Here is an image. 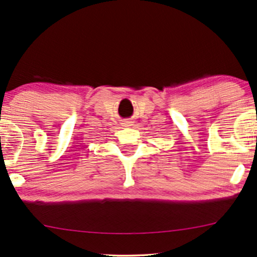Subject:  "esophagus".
Instances as JSON below:
<instances>
[{
	"mask_svg": "<svg viewBox=\"0 0 257 257\" xmlns=\"http://www.w3.org/2000/svg\"><path fill=\"white\" fill-rule=\"evenodd\" d=\"M121 123H122V126H125L126 127V126H131L132 121H130V120H125V121H122Z\"/></svg>",
	"mask_w": 257,
	"mask_h": 257,
	"instance_id": "1",
	"label": "esophagus"
}]
</instances>
